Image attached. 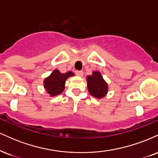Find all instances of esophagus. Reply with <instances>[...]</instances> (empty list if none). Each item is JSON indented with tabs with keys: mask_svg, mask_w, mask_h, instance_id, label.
<instances>
[{
	"mask_svg": "<svg viewBox=\"0 0 158 158\" xmlns=\"http://www.w3.org/2000/svg\"><path fill=\"white\" fill-rule=\"evenodd\" d=\"M75 73L77 74V76H79V77H82L83 71H81V70H76Z\"/></svg>",
	"mask_w": 158,
	"mask_h": 158,
	"instance_id": "obj_1",
	"label": "esophagus"
}]
</instances>
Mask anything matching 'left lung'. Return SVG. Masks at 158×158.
Here are the masks:
<instances>
[{"label": "left lung", "mask_w": 158, "mask_h": 158, "mask_svg": "<svg viewBox=\"0 0 158 158\" xmlns=\"http://www.w3.org/2000/svg\"><path fill=\"white\" fill-rule=\"evenodd\" d=\"M87 82L88 91L93 97L99 99L106 95L108 85L99 72L94 71L91 76H88L87 77Z\"/></svg>", "instance_id": "left-lung-1"}]
</instances>
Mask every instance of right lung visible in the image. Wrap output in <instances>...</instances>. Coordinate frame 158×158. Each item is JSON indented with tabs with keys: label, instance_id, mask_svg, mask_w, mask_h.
Here are the masks:
<instances>
[{
	"label": "right lung",
	"instance_id": "add662e5",
	"mask_svg": "<svg viewBox=\"0 0 158 158\" xmlns=\"http://www.w3.org/2000/svg\"><path fill=\"white\" fill-rule=\"evenodd\" d=\"M73 76V73L69 71L61 73L59 70H55L50 76L44 79V86L48 93L51 96L60 94L64 89L65 81L68 77Z\"/></svg>",
	"mask_w": 158,
	"mask_h": 158
}]
</instances>
